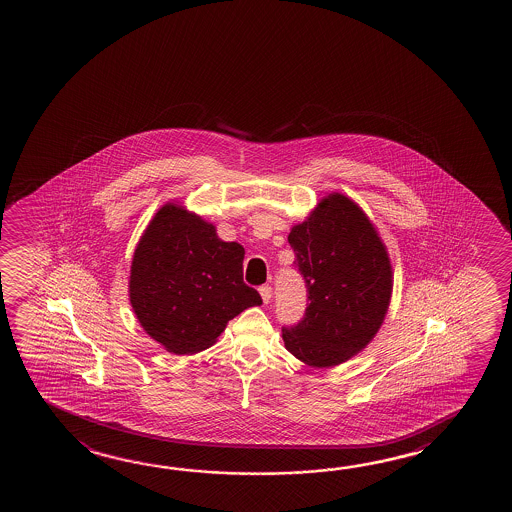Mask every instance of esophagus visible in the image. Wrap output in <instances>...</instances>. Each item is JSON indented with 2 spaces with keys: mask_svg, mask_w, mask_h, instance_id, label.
Returning <instances> with one entry per match:
<instances>
[{
  "mask_svg": "<svg viewBox=\"0 0 512 512\" xmlns=\"http://www.w3.org/2000/svg\"><path fill=\"white\" fill-rule=\"evenodd\" d=\"M259 293L260 296H262V302H271V296H273V289H271V285H260Z\"/></svg>",
  "mask_w": 512,
  "mask_h": 512,
  "instance_id": "34e87169",
  "label": "esophagus"
}]
</instances>
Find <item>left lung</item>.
Returning a JSON list of instances; mask_svg holds the SVG:
<instances>
[{"label": "left lung", "mask_w": 512, "mask_h": 512, "mask_svg": "<svg viewBox=\"0 0 512 512\" xmlns=\"http://www.w3.org/2000/svg\"><path fill=\"white\" fill-rule=\"evenodd\" d=\"M307 285V309L282 327L296 359L330 368L352 359L375 337L393 291V269L378 232L357 203L328 194L287 237Z\"/></svg>", "instance_id": "8db88e82"}]
</instances>
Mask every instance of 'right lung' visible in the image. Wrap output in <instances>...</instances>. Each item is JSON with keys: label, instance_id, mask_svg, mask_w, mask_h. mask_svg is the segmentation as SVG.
Returning <instances> with one entry per match:
<instances>
[{"label": "right lung", "instance_id": "right-lung-1", "mask_svg": "<svg viewBox=\"0 0 512 512\" xmlns=\"http://www.w3.org/2000/svg\"><path fill=\"white\" fill-rule=\"evenodd\" d=\"M244 248L175 203L151 219L135 248L130 303L148 336L176 355L216 343L228 321L260 305L244 284Z\"/></svg>", "mask_w": 512, "mask_h": 512}]
</instances>
